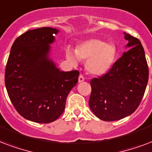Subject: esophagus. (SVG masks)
<instances>
[{"label":"esophagus","mask_w":152,"mask_h":152,"mask_svg":"<svg viewBox=\"0 0 152 152\" xmlns=\"http://www.w3.org/2000/svg\"><path fill=\"white\" fill-rule=\"evenodd\" d=\"M84 80H85L84 76H83V75H80L79 77H78V82H83Z\"/></svg>","instance_id":"obj_1"}]
</instances>
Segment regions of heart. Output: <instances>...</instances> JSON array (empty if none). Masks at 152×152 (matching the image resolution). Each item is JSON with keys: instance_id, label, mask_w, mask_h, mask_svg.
<instances>
[{"instance_id": "obj_1", "label": "heart", "mask_w": 152, "mask_h": 152, "mask_svg": "<svg viewBox=\"0 0 152 152\" xmlns=\"http://www.w3.org/2000/svg\"><path fill=\"white\" fill-rule=\"evenodd\" d=\"M115 56V46L111 43H104L100 39H90L81 43L75 49V55L70 49L66 50V57L73 65H77V59L87 60V71L95 75L106 72L113 65Z\"/></svg>"}]
</instances>
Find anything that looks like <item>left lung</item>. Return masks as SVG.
Wrapping results in <instances>:
<instances>
[{
  "label": "left lung",
  "mask_w": 152,
  "mask_h": 152,
  "mask_svg": "<svg viewBox=\"0 0 152 152\" xmlns=\"http://www.w3.org/2000/svg\"><path fill=\"white\" fill-rule=\"evenodd\" d=\"M124 38L129 50L108 72L90 80L89 108L102 121H117L133 113L148 84L149 70L140 41L128 33Z\"/></svg>",
  "instance_id": "1"
}]
</instances>
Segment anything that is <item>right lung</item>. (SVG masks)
I'll use <instances>...</instances> for the list:
<instances>
[{"instance_id": "1", "label": "right lung", "mask_w": 152, "mask_h": 152, "mask_svg": "<svg viewBox=\"0 0 152 152\" xmlns=\"http://www.w3.org/2000/svg\"><path fill=\"white\" fill-rule=\"evenodd\" d=\"M58 30L40 28L26 31L12 46L4 74L14 108L27 120L48 124L59 117L78 82L79 71H60L48 58L49 44Z\"/></svg>"}]
</instances>
